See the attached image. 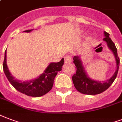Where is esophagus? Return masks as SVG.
Returning <instances> with one entry per match:
<instances>
[{
    "label": "esophagus",
    "instance_id": "esophagus-1",
    "mask_svg": "<svg viewBox=\"0 0 122 122\" xmlns=\"http://www.w3.org/2000/svg\"><path fill=\"white\" fill-rule=\"evenodd\" d=\"M72 62V59L70 56H66L64 57V63L65 64H69Z\"/></svg>",
    "mask_w": 122,
    "mask_h": 122
}]
</instances>
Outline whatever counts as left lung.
I'll use <instances>...</instances> for the list:
<instances>
[{"label":"left lung","instance_id":"obj_1","mask_svg":"<svg viewBox=\"0 0 122 122\" xmlns=\"http://www.w3.org/2000/svg\"><path fill=\"white\" fill-rule=\"evenodd\" d=\"M103 34L105 37L103 38V40L106 42L108 48L112 51L115 58L117 69L112 76L106 81L101 82L95 80L91 78L86 73L80 55L75 56L73 57V63L76 67V72L73 76L72 80L75 88L82 94L92 95L102 93L111 86L117 78L120 66V59L117 53V49L114 42L109 38V34L106 31L103 32Z\"/></svg>","mask_w":122,"mask_h":122}]
</instances>
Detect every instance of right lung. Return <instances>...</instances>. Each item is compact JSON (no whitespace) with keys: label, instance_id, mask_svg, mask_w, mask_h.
<instances>
[{"label":"right lung","instance_id":"obj_1","mask_svg":"<svg viewBox=\"0 0 122 122\" xmlns=\"http://www.w3.org/2000/svg\"><path fill=\"white\" fill-rule=\"evenodd\" d=\"M33 30H25L24 32L30 33ZM64 65V58L59 62H51L45 69L44 73L38 77L29 81H21L11 75L6 62V50L4 54L3 70L6 77L16 90L23 94L33 97H39L46 95L53 86L54 80L58 71H62Z\"/></svg>","mask_w":122,"mask_h":122}]
</instances>
